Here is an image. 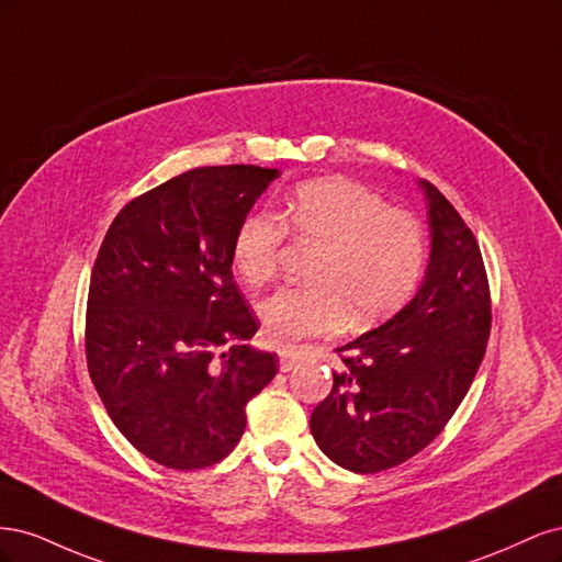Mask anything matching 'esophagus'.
Here are the masks:
<instances>
[{"mask_svg": "<svg viewBox=\"0 0 562 562\" xmlns=\"http://www.w3.org/2000/svg\"><path fill=\"white\" fill-rule=\"evenodd\" d=\"M297 363V351L295 349H281L279 351V366L283 372H291Z\"/></svg>", "mask_w": 562, "mask_h": 562, "instance_id": "1", "label": "esophagus"}]
</instances>
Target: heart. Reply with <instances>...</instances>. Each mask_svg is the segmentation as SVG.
Instances as JSON below:
<instances>
[{
    "label": "heart",
    "mask_w": 562,
    "mask_h": 562,
    "mask_svg": "<svg viewBox=\"0 0 562 562\" xmlns=\"http://www.w3.org/2000/svg\"><path fill=\"white\" fill-rule=\"evenodd\" d=\"M285 223L304 241L321 246L310 285L281 288L260 302L258 314L269 345L291 347L353 326H372L411 300L424 269V234L417 220L389 209L368 187L345 180L302 184L285 201ZM283 225L265 213H248L232 239V262L248 285L277 274Z\"/></svg>",
    "instance_id": "b5f03b06"
}]
</instances>
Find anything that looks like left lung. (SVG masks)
<instances>
[{
	"label": "left lung",
	"instance_id": "8db88e82",
	"mask_svg": "<svg viewBox=\"0 0 562 562\" xmlns=\"http://www.w3.org/2000/svg\"><path fill=\"white\" fill-rule=\"evenodd\" d=\"M431 250L413 300L380 328L337 347L342 370L310 419L323 454L356 473L403 464L443 431L479 372L490 335L481 248L427 180Z\"/></svg>",
	"mask_w": 562,
	"mask_h": 562
}]
</instances>
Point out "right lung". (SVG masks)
<instances>
[{
  "label": "right lung",
  "instance_id": "1",
  "mask_svg": "<svg viewBox=\"0 0 562 562\" xmlns=\"http://www.w3.org/2000/svg\"><path fill=\"white\" fill-rule=\"evenodd\" d=\"M279 168L201 166L128 201L91 271L87 361L128 443L192 471L225 459L277 356L232 274V239Z\"/></svg>",
  "mask_w": 562,
  "mask_h": 562
}]
</instances>
